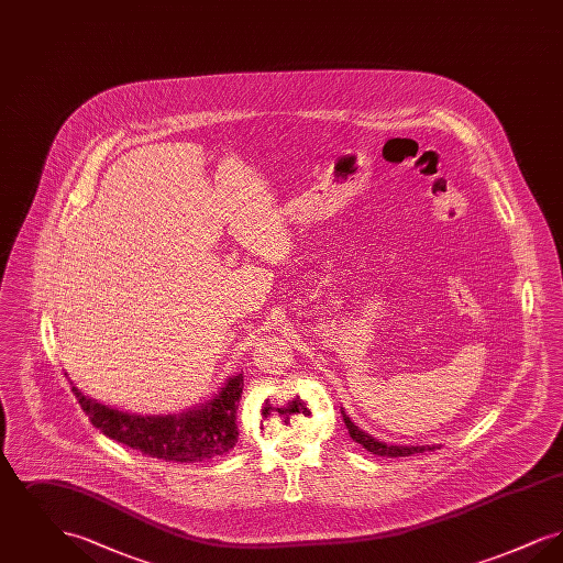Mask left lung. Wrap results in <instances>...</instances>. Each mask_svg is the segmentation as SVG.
<instances>
[{
    "label": "left lung",
    "mask_w": 563,
    "mask_h": 563,
    "mask_svg": "<svg viewBox=\"0 0 563 563\" xmlns=\"http://www.w3.org/2000/svg\"><path fill=\"white\" fill-rule=\"evenodd\" d=\"M342 416H344V422H346V429H349L350 437L356 441V443H361L367 452H372L375 455H386V457H402V455H413V454H422V452H434V445L430 448V445H422V448H418V445H386V443H382V441H375L372 439L367 432H363V430L358 429V427H354V422L350 420L349 416L344 413V409H342Z\"/></svg>",
    "instance_id": "8db88e82"
}]
</instances>
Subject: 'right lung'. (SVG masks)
<instances>
[{
    "label": "right lung",
    "instance_id": "1",
    "mask_svg": "<svg viewBox=\"0 0 563 563\" xmlns=\"http://www.w3.org/2000/svg\"><path fill=\"white\" fill-rule=\"evenodd\" d=\"M242 386V374L234 375L213 401L184 416L164 418L129 416L84 397L76 386L71 390L92 427L109 439L124 443L147 457L166 462H202L234 450L239 441L236 409L241 402Z\"/></svg>",
    "mask_w": 563,
    "mask_h": 563
}]
</instances>
